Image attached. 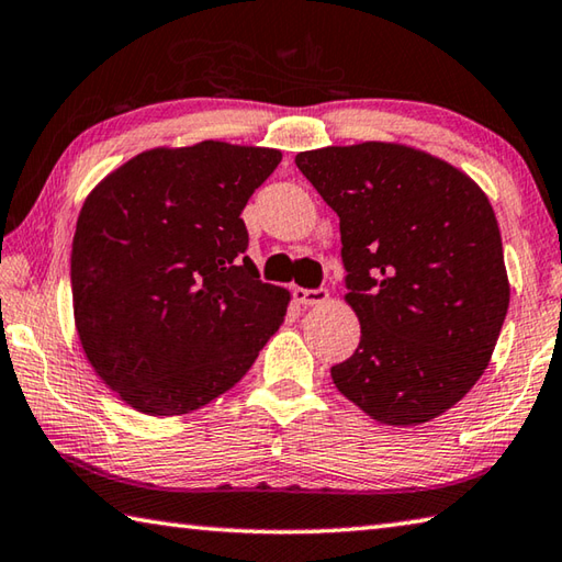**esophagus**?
<instances>
[{
	"instance_id": "34e87169",
	"label": "esophagus",
	"mask_w": 562,
	"mask_h": 562,
	"mask_svg": "<svg viewBox=\"0 0 562 562\" xmlns=\"http://www.w3.org/2000/svg\"><path fill=\"white\" fill-rule=\"evenodd\" d=\"M294 300H297L300 304H304V307H316V304H324L326 300H329V292L326 290H304V288H294Z\"/></svg>"
}]
</instances>
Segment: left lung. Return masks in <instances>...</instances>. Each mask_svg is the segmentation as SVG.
<instances>
[{
    "mask_svg": "<svg viewBox=\"0 0 562 562\" xmlns=\"http://www.w3.org/2000/svg\"><path fill=\"white\" fill-rule=\"evenodd\" d=\"M294 165L339 216L344 300L361 322L334 385L375 423L435 420L482 379L506 319L492 203L462 169L397 142L300 151Z\"/></svg>",
    "mask_w": 562,
    "mask_h": 562,
    "instance_id": "left-lung-1",
    "label": "left lung"
}]
</instances>
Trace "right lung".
Wrapping results in <instances>:
<instances>
[{
    "label": "right lung",
    "instance_id": "obj_1",
    "mask_svg": "<svg viewBox=\"0 0 562 562\" xmlns=\"http://www.w3.org/2000/svg\"><path fill=\"white\" fill-rule=\"evenodd\" d=\"M280 149L203 139L139 151L88 193L70 250L88 363L130 407L171 417L231 391L288 314L240 218Z\"/></svg>",
    "mask_w": 562,
    "mask_h": 562
}]
</instances>
